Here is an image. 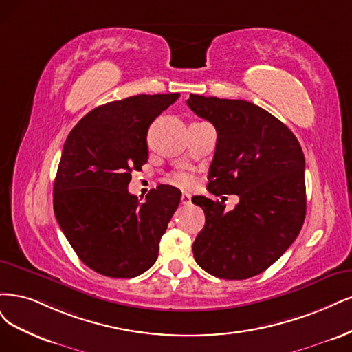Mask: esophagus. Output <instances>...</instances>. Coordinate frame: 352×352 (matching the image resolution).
<instances>
[{
	"label": "esophagus",
	"instance_id": "1",
	"mask_svg": "<svg viewBox=\"0 0 352 352\" xmlns=\"http://www.w3.org/2000/svg\"><path fill=\"white\" fill-rule=\"evenodd\" d=\"M181 203H183V205H190L191 203V196L188 195V192H183V195H181Z\"/></svg>",
	"mask_w": 352,
	"mask_h": 352
}]
</instances>
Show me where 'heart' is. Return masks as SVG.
<instances>
[{
  "label": "heart",
  "instance_id": "obj_1",
  "mask_svg": "<svg viewBox=\"0 0 352 352\" xmlns=\"http://www.w3.org/2000/svg\"><path fill=\"white\" fill-rule=\"evenodd\" d=\"M171 183L178 186V187H183V188H190L192 184H195V178H192L188 173L184 171H178L174 173L171 175Z\"/></svg>",
  "mask_w": 352,
  "mask_h": 352
}]
</instances>
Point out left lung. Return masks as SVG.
<instances>
[{"instance_id": "obj_1", "label": "left lung", "mask_w": 352, "mask_h": 352, "mask_svg": "<svg viewBox=\"0 0 352 352\" xmlns=\"http://www.w3.org/2000/svg\"><path fill=\"white\" fill-rule=\"evenodd\" d=\"M187 105L218 133L208 190L225 201L195 196L206 222L192 254L208 274L247 279L262 274L296 241L305 218L304 153L294 133L252 102L190 95Z\"/></svg>"}]
</instances>
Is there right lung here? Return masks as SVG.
Instances as JSON below:
<instances>
[{
	"label": "right lung",
	"mask_w": 352,
	"mask_h": 352,
	"mask_svg": "<svg viewBox=\"0 0 352 352\" xmlns=\"http://www.w3.org/2000/svg\"><path fill=\"white\" fill-rule=\"evenodd\" d=\"M179 94L138 95L86 114L67 138L54 183V212L82 262L109 278H134L153 266L181 191L130 195L131 173L147 162V130Z\"/></svg>",
	"instance_id": "1"
}]
</instances>
